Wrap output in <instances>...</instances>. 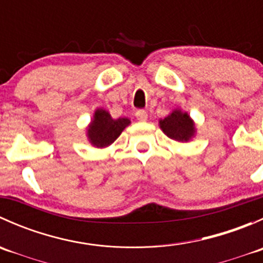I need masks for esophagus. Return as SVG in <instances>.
<instances>
[{
	"label": "esophagus",
	"mask_w": 263,
	"mask_h": 263,
	"mask_svg": "<svg viewBox=\"0 0 263 263\" xmlns=\"http://www.w3.org/2000/svg\"><path fill=\"white\" fill-rule=\"evenodd\" d=\"M135 116H136V118L141 122H145L147 119V113L146 110L144 109H139L136 113H135Z\"/></svg>",
	"instance_id": "obj_1"
}]
</instances>
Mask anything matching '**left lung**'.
Listing matches in <instances>:
<instances>
[{
  "label": "left lung",
  "instance_id": "obj_1",
  "mask_svg": "<svg viewBox=\"0 0 263 263\" xmlns=\"http://www.w3.org/2000/svg\"><path fill=\"white\" fill-rule=\"evenodd\" d=\"M160 128L169 139L178 142H187L195 136V123L188 113L174 109L169 116L159 121Z\"/></svg>",
  "mask_w": 263,
  "mask_h": 263
}]
</instances>
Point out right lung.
I'll return each instance as SVG.
<instances>
[{"instance_id": "obj_1", "label": "right lung", "mask_w": 263, "mask_h": 263, "mask_svg": "<svg viewBox=\"0 0 263 263\" xmlns=\"http://www.w3.org/2000/svg\"><path fill=\"white\" fill-rule=\"evenodd\" d=\"M131 123L128 118L113 119L109 112L98 108L87 127V139L95 147H107L116 141L124 128Z\"/></svg>"}]
</instances>
